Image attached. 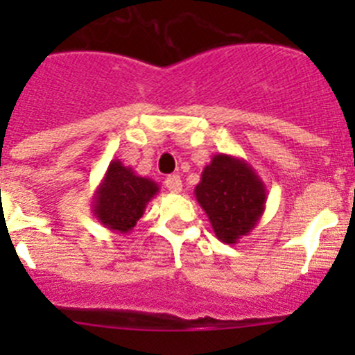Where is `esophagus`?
Returning <instances> with one entry per match:
<instances>
[{
    "mask_svg": "<svg viewBox=\"0 0 355 355\" xmlns=\"http://www.w3.org/2000/svg\"><path fill=\"white\" fill-rule=\"evenodd\" d=\"M164 185H166V189L170 192H173V194H178V192L182 191V178L178 177V175H170V177L164 180Z\"/></svg>",
    "mask_w": 355,
    "mask_h": 355,
    "instance_id": "1",
    "label": "esophagus"
}]
</instances>
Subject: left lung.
Returning <instances> with one entry per match:
<instances>
[{
    "mask_svg": "<svg viewBox=\"0 0 355 355\" xmlns=\"http://www.w3.org/2000/svg\"><path fill=\"white\" fill-rule=\"evenodd\" d=\"M214 235L223 244H237L256 228L266 207V185L245 159L214 155L194 189Z\"/></svg>",
    "mask_w": 355,
    "mask_h": 355,
    "instance_id": "left-lung-1",
    "label": "left lung"
}]
</instances>
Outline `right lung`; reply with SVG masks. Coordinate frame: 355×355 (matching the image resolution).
<instances>
[{
    "mask_svg": "<svg viewBox=\"0 0 355 355\" xmlns=\"http://www.w3.org/2000/svg\"><path fill=\"white\" fill-rule=\"evenodd\" d=\"M159 192L155 180L139 177L130 166L113 159L92 198V213L105 228L130 234L144 214L146 206Z\"/></svg>",
    "mask_w": 355,
    "mask_h": 355,
    "instance_id": "1",
    "label": "right lung"
}]
</instances>
